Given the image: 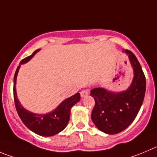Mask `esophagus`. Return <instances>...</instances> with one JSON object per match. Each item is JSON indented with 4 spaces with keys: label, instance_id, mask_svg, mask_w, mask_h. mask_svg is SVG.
<instances>
[{
    "label": "esophagus",
    "instance_id": "obj_1",
    "mask_svg": "<svg viewBox=\"0 0 157 157\" xmlns=\"http://www.w3.org/2000/svg\"><path fill=\"white\" fill-rule=\"evenodd\" d=\"M88 91H87V90H83L80 91V96L82 97V98H84V97L87 96L88 95Z\"/></svg>",
    "mask_w": 157,
    "mask_h": 157
}]
</instances>
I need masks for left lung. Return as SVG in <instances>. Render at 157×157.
Returning <instances> with one entry per match:
<instances>
[{
	"mask_svg": "<svg viewBox=\"0 0 157 157\" xmlns=\"http://www.w3.org/2000/svg\"><path fill=\"white\" fill-rule=\"evenodd\" d=\"M134 70V78L129 88L112 93L98 87L90 90L95 105L91 118L97 128L107 134L114 135L128 128L138 114L146 92V77L136 56L126 49Z\"/></svg>",
	"mask_w": 157,
	"mask_h": 157,
	"instance_id": "1",
	"label": "left lung"
}]
</instances>
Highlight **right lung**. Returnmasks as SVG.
Returning a JSON list of instances; mask_svg holds the SVG:
<instances>
[{
  "label": "right lung",
  "mask_w": 157,
  "mask_h": 157,
  "mask_svg": "<svg viewBox=\"0 0 157 157\" xmlns=\"http://www.w3.org/2000/svg\"><path fill=\"white\" fill-rule=\"evenodd\" d=\"M39 50V49H37L31 56L23 59L20 63L23 64L28 62ZM19 68H20V66L17 67V70L14 74L13 92H14V101L15 108L22 122L31 131L34 132L35 133L39 135V136H52L60 132L66 128L69 119H70V108L80 101V94L77 93L69 98L66 99L64 101H63L59 105L58 108H56L53 112H50V113L45 114V115H36V114L32 113L25 109L20 105L18 100H17L15 90V83Z\"/></svg>",
  "instance_id": "obj_1"
}]
</instances>
